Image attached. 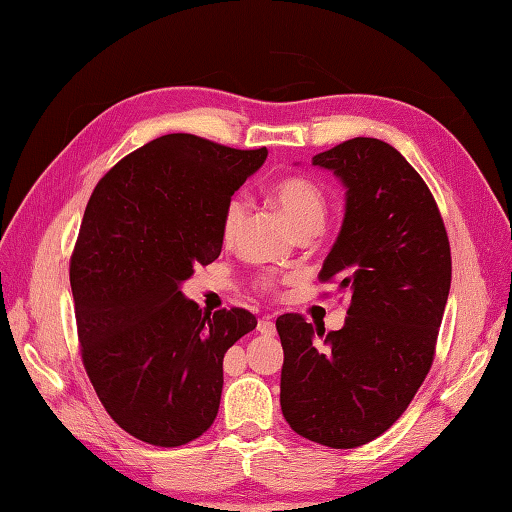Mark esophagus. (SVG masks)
I'll list each match as a JSON object with an SVG mask.
<instances>
[{
  "label": "esophagus",
  "mask_w": 512,
  "mask_h": 512,
  "mask_svg": "<svg viewBox=\"0 0 512 512\" xmlns=\"http://www.w3.org/2000/svg\"><path fill=\"white\" fill-rule=\"evenodd\" d=\"M257 330H259V334H264V336H273L277 332L275 330V323L270 321V319H259Z\"/></svg>",
  "instance_id": "esophagus-1"
}]
</instances>
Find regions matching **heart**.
<instances>
[{
  "label": "heart",
  "mask_w": 512,
  "mask_h": 512,
  "mask_svg": "<svg viewBox=\"0 0 512 512\" xmlns=\"http://www.w3.org/2000/svg\"><path fill=\"white\" fill-rule=\"evenodd\" d=\"M268 195L270 200L275 202L277 209L284 213L288 224L292 226V231L297 235L308 231H321L325 217H328V198H325V193L317 182L306 176H284L270 184ZM244 215L246 204L239 198H233L226 204L222 217V237L226 242L235 239L239 226L244 222ZM259 288L273 290L275 279L270 275L259 277Z\"/></svg>",
  "instance_id": "heart-1"
}]
</instances>
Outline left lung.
<instances>
[{"label": "left lung", "instance_id": "obj_1", "mask_svg": "<svg viewBox=\"0 0 512 512\" xmlns=\"http://www.w3.org/2000/svg\"><path fill=\"white\" fill-rule=\"evenodd\" d=\"M343 182L345 217L321 281L350 295L341 330L281 314V411L299 436L354 449L394 424L427 378L451 288V248L420 173L378 138L312 158ZM322 343H318V339Z\"/></svg>", "mask_w": 512, "mask_h": 512}]
</instances>
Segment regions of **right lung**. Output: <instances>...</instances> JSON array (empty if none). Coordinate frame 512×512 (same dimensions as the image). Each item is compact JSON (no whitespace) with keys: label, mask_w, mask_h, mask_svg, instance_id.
<instances>
[{"label":"right lung","mask_w":512,"mask_h":512,"mask_svg":"<svg viewBox=\"0 0 512 512\" xmlns=\"http://www.w3.org/2000/svg\"><path fill=\"white\" fill-rule=\"evenodd\" d=\"M262 149L167 134L96 184L70 259L81 358L118 427L154 447H182L220 409L224 354L257 319L184 299L193 266L222 253L231 195L264 165Z\"/></svg>","instance_id":"add662e5"}]
</instances>
